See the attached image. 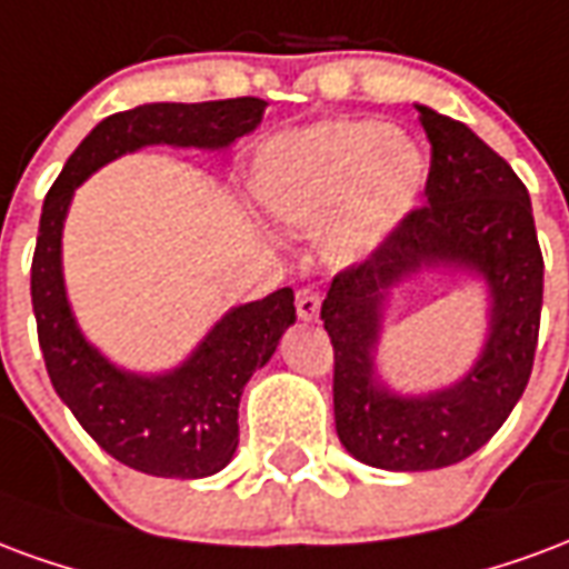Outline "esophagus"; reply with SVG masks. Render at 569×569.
I'll list each match as a JSON object with an SVG mask.
<instances>
[{"mask_svg":"<svg viewBox=\"0 0 569 569\" xmlns=\"http://www.w3.org/2000/svg\"><path fill=\"white\" fill-rule=\"evenodd\" d=\"M318 312H321V293L312 288L297 290V315H300L302 321H315Z\"/></svg>","mask_w":569,"mask_h":569,"instance_id":"1","label":"esophagus"}]
</instances>
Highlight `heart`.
Segmentation results:
<instances>
[{"mask_svg":"<svg viewBox=\"0 0 569 569\" xmlns=\"http://www.w3.org/2000/svg\"><path fill=\"white\" fill-rule=\"evenodd\" d=\"M425 188V148L360 118L279 132L257 148L248 172L257 209L281 227H318V248L333 267L376 254L416 214Z\"/></svg>","mask_w":569,"mask_h":569,"instance_id":"1","label":"heart"}]
</instances>
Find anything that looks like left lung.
<instances>
[{
	"label": "left lung",
	"mask_w": 569,
	"mask_h": 569,
	"mask_svg": "<svg viewBox=\"0 0 569 569\" xmlns=\"http://www.w3.org/2000/svg\"><path fill=\"white\" fill-rule=\"evenodd\" d=\"M430 142L427 206L363 263L339 272L321 321L333 342L339 442L379 470H439L470 458L503 425L533 370L542 312V251L528 188L476 132L416 106ZM460 268L489 288V339L465 379L393 395L375 372L390 290L421 268Z\"/></svg>",
	"instance_id": "8db88e82"
}]
</instances>
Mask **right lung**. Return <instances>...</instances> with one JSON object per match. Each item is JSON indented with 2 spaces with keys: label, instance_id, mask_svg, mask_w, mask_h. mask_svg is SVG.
Here are the masks:
<instances>
[{
  "label": "right lung",
  "instance_id": "right-lung-1",
  "mask_svg": "<svg viewBox=\"0 0 569 569\" xmlns=\"http://www.w3.org/2000/svg\"><path fill=\"white\" fill-rule=\"evenodd\" d=\"M267 102H151L97 123L44 197L32 254V312L53 391L111 458L163 479L223 470L239 446V397L297 321L293 290L223 315L176 370L139 376L114 367L74 321L63 281V223L74 190L99 166L148 144L221 151L257 130Z\"/></svg>",
  "mask_w": 569,
  "mask_h": 569
}]
</instances>
